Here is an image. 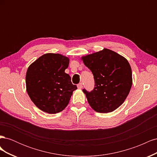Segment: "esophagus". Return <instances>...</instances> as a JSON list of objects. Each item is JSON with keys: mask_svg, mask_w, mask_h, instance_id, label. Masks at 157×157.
<instances>
[{"mask_svg": "<svg viewBox=\"0 0 157 157\" xmlns=\"http://www.w3.org/2000/svg\"><path fill=\"white\" fill-rule=\"evenodd\" d=\"M82 86H83V85H82V82L79 83V84L77 85V87H78V89H82Z\"/></svg>", "mask_w": 157, "mask_h": 157, "instance_id": "esophagus-1", "label": "esophagus"}]
</instances>
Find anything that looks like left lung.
I'll use <instances>...</instances> for the list:
<instances>
[{"instance_id": "obj_1", "label": "left lung", "mask_w": 157, "mask_h": 157, "mask_svg": "<svg viewBox=\"0 0 157 157\" xmlns=\"http://www.w3.org/2000/svg\"><path fill=\"white\" fill-rule=\"evenodd\" d=\"M82 60L92 71L95 81L92 91L82 90L90 105L98 113L115 111L124 103L132 85L128 60L107 48L83 56Z\"/></svg>"}]
</instances>
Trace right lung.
<instances>
[{
    "mask_svg": "<svg viewBox=\"0 0 157 157\" xmlns=\"http://www.w3.org/2000/svg\"><path fill=\"white\" fill-rule=\"evenodd\" d=\"M69 59L59 54H45L28 67L25 82L31 101L41 111L50 114L67 107L76 85L65 73Z\"/></svg>",
    "mask_w": 157,
    "mask_h": 157,
    "instance_id": "right-lung-1",
    "label": "right lung"
}]
</instances>
